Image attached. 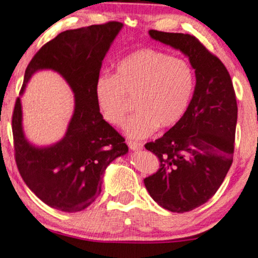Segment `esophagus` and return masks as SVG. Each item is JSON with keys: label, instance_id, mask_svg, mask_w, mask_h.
<instances>
[{"label": "esophagus", "instance_id": "obj_1", "mask_svg": "<svg viewBox=\"0 0 258 258\" xmlns=\"http://www.w3.org/2000/svg\"><path fill=\"white\" fill-rule=\"evenodd\" d=\"M128 147L132 150H142L143 149V143L134 142V141H128Z\"/></svg>", "mask_w": 258, "mask_h": 258}]
</instances>
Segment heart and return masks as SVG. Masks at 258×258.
I'll return each mask as SVG.
<instances>
[{
  "instance_id": "b5f03b06",
  "label": "heart",
  "mask_w": 258,
  "mask_h": 258,
  "mask_svg": "<svg viewBox=\"0 0 258 258\" xmlns=\"http://www.w3.org/2000/svg\"><path fill=\"white\" fill-rule=\"evenodd\" d=\"M195 72L188 61L156 49H139L124 56L114 75H103L95 86L102 117L121 125L135 98L137 111L126 119L124 132L144 139L161 129L175 126L186 112L194 90Z\"/></svg>"
}]
</instances>
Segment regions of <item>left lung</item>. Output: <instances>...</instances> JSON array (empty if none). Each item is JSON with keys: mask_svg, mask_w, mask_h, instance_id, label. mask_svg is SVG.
<instances>
[{"mask_svg": "<svg viewBox=\"0 0 258 258\" xmlns=\"http://www.w3.org/2000/svg\"><path fill=\"white\" fill-rule=\"evenodd\" d=\"M149 35L181 50L195 69V90L183 118L144 146L160 161V169L144 178L150 196L164 209L185 213L208 202L231 167L237 102L225 66L195 36L158 30Z\"/></svg>", "mask_w": 258, "mask_h": 258, "instance_id": "8db88e82", "label": "left lung"}]
</instances>
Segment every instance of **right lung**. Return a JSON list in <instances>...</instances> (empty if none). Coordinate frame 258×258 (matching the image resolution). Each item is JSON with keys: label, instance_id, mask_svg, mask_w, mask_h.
Segmentation results:
<instances>
[{"label": "right lung", "instance_id": "obj_1", "mask_svg": "<svg viewBox=\"0 0 258 258\" xmlns=\"http://www.w3.org/2000/svg\"><path fill=\"white\" fill-rule=\"evenodd\" d=\"M122 27L111 21L63 31L35 54L26 69L21 94L35 72L52 69L75 95L66 135L50 147L37 148L26 140L20 97L13 112L17 169L28 188L54 209L77 213L89 207L101 194L108 165L128 153L125 140L102 117L95 96L102 61Z\"/></svg>", "mask_w": 258, "mask_h": 258}]
</instances>
